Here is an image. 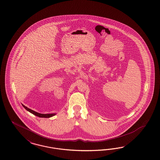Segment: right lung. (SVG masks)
I'll use <instances>...</instances> for the list:
<instances>
[{"label":"right lung","mask_w":160,"mask_h":160,"mask_svg":"<svg viewBox=\"0 0 160 160\" xmlns=\"http://www.w3.org/2000/svg\"><path fill=\"white\" fill-rule=\"evenodd\" d=\"M22 106H23V107H24V108H25L26 110H28V112H31V113H32L33 114H34V115L36 116L39 117L49 118V117L54 116L56 114H40V113H39V112H34L33 110L30 109L29 108H28L27 107L24 106L23 104H22Z\"/></svg>","instance_id":"1"}]
</instances>
